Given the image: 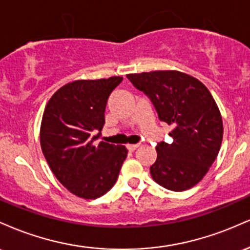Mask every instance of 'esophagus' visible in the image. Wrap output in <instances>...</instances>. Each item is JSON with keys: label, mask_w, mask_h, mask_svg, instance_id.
<instances>
[{"label": "esophagus", "mask_w": 250, "mask_h": 250, "mask_svg": "<svg viewBox=\"0 0 250 250\" xmlns=\"http://www.w3.org/2000/svg\"><path fill=\"white\" fill-rule=\"evenodd\" d=\"M139 147H140V145H127V148H128L129 151L136 150V149Z\"/></svg>", "instance_id": "obj_1"}]
</instances>
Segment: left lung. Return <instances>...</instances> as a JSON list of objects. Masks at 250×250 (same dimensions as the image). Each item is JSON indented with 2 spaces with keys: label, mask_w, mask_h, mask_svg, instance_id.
<instances>
[{
  "label": "left lung",
  "mask_w": 250,
  "mask_h": 250,
  "mask_svg": "<svg viewBox=\"0 0 250 250\" xmlns=\"http://www.w3.org/2000/svg\"><path fill=\"white\" fill-rule=\"evenodd\" d=\"M127 77L149 96L159 119L173 127L169 135L174 141L156 146L151 177L169 190L193 188L208 173L222 143V116L213 95L202 82L179 70Z\"/></svg>",
  "instance_id": "left-lung-1"
}]
</instances>
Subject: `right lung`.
Wrapping results in <instances>:
<instances>
[{"mask_svg":"<svg viewBox=\"0 0 250 250\" xmlns=\"http://www.w3.org/2000/svg\"><path fill=\"white\" fill-rule=\"evenodd\" d=\"M121 76L76 80L54 93L43 111L40 142L56 179L85 200L104 195L115 185L127 157L125 146L96 143L104 110ZM96 131L100 133L93 135Z\"/></svg>","mask_w":250,"mask_h":250,"instance_id":"right-lung-1","label":"right lung"}]
</instances>
